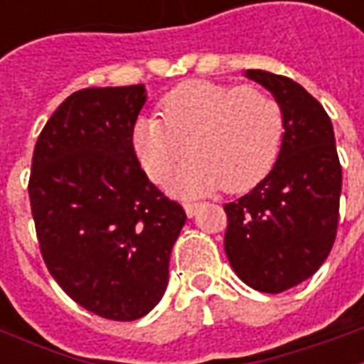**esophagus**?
Here are the masks:
<instances>
[{
  "mask_svg": "<svg viewBox=\"0 0 364 364\" xmlns=\"http://www.w3.org/2000/svg\"><path fill=\"white\" fill-rule=\"evenodd\" d=\"M183 206H185V213H187V216H189V218H193V216L197 214L198 203H185Z\"/></svg>",
  "mask_w": 364,
  "mask_h": 364,
  "instance_id": "obj_1",
  "label": "esophagus"
}]
</instances>
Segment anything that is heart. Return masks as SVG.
<instances>
[{"mask_svg": "<svg viewBox=\"0 0 364 364\" xmlns=\"http://www.w3.org/2000/svg\"><path fill=\"white\" fill-rule=\"evenodd\" d=\"M159 117L136 119L132 150L158 183L191 151L195 158L171 185L181 195L250 189L269 173L279 154L281 105L257 87L187 82L161 99Z\"/></svg>", "mask_w": 364, "mask_h": 364, "instance_id": "1", "label": "heart"}]
</instances>
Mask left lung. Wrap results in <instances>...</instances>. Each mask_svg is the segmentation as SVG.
Listing matches in <instances>:
<instances>
[{
  "label": "left lung",
  "mask_w": 364,
  "mask_h": 364,
  "mask_svg": "<svg viewBox=\"0 0 364 364\" xmlns=\"http://www.w3.org/2000/svg\"><path fill=\"white\" fill-rule=\"evenodd\" d=\"M281 105L282 142L269 175L224 205V250L242 281L259 292H284L310 279L336 242L341 166L328 112L284 75L247 70Z\"/></svg>",
  "instance_id": "left-lung-1"
}]
</instances>
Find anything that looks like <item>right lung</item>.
Instances as JSON below:
<instances>
[{
    "mask_svg": "<svg viewBox=\"0 0 364 364\" xmlns=\"http://www.w3.org/2000/svg\"><path fill=\"white\" fill-rule=\"evenodd\" d=\"M146 87L75 91L38 136L28 179L41 253L68 296L138 320L167 289L187 214L144 173L130 142Z\"/></svg>",
    "mask_w": 364,
    "mask_h": 364,
    "instance_id": "right-lung-1",
    "label": "right lung"
}]
</instances>
